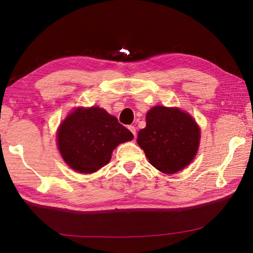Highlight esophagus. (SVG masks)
Returning <instances> with one entry per match:
<instances>
[{
  "mask_svg": "<svg viewBox=\"0 0 253 253\" xmlns=\"http://www.w3.org/2000/svg\"><path fill=\"white\" fill-rule=\"evenodd\" d=\"M129 131L132 132V134L134 135V138H136V127L134 126H128V127H127Z\"/></svg>",
  "mask_w": 253,
  "mask_h": 253,
  "instance_id": "obj_1",
  "label": "esophagus"
}]
</instances>
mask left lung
Here are the masks:
<instances>
[{"instance_id": "left-lung-1", "label": "left lung", "mask_w": 253, "mask_h": 253, "mask_svg": "<svg viewBox=\"0 0 253 253\" xmlns=\"http://www.w3.org/2000/svg\"><path fill=\"white\" fill-rule=\"evenodd\" d=\"M145 120L147 126L138 132L137 142L153 167L174 174L192 162L200 147L201 129L190 114L156 105Z\"/></svg>"}]
</instances>
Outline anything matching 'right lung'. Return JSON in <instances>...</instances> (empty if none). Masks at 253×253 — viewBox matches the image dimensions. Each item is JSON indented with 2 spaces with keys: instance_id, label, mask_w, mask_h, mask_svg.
Listing matches in <instances>:
<instances>
[{
  "instance_id": "1",
  "label": "right lung",
  "mask_w": 253,
  "mask_h": 253,
  "mask_svg": "<svg viewBox=\"0 0 253 253\" xmlns=\"http://www.w3.org/2000/svg\"><path fill=\"white\" fill-rule=\"evenodd\" d=\"M134 138L117 118L99 106L77 108L57 132L61 156L74 171L90 174L108 165L118 144Z\"/></svg>"
}]
</instances>
